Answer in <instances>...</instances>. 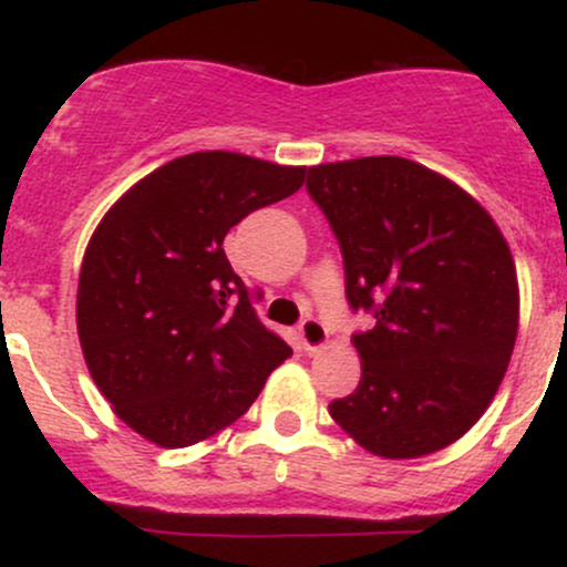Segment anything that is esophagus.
<instances>
[{
	"mask_svg": "<svg viewBox=\"0 0 567 567\" xmlns=\"http://www.w3.org/2000/svg\"><path fill=\"white\" fill-rule=\"evenodd\" d=\"M328 328L320 320H315V317H309V320L301 322V328H298V338H301L303 349L309 351H317L320 347H324L328 343Z\"/></svg>",
	"mask_w": 567,
	"mask_h": 567,
	"instance_id": "esophagus-1",
	"label": "esophagus"
}]
</instances>
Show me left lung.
<instances>
[{"mask_svg": "<svg viewBox=\"0 0 567 567\" xmlns=\"http://www.w3.org/2000/svg\"><path fill=\"white\" fill-rule=\"evenodd\" d=\"M306 192L341 247L349 306L375 317L351 336L362 379L330 415L383 458L442 451L509 365L519 296L504 234L464 188L402 157L317 165Z\"/></svg>", "mask_w": 567, "mask_h": 567, "instance_id": "8db88e82", "label": "left lung"}]
</instances>
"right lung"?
<instances>
[{"instance_id":"obj_1","label":"right lung","mask_w":567,"mask_h":567,"mask_svg":"<svg viewBox=\"0 0 567 567\" xmlns=\"http://www.w3.org/2000/svg\"><path fill=\"white\" fill-rule=\"evenodd\" d=\"M303 175L234 152L186 154L138 181L97 224L76 330L95 386L146 440L186 447L220 432L292 354L256 317L224 237L296 194Z\"/></svg>"}]
</instances>
